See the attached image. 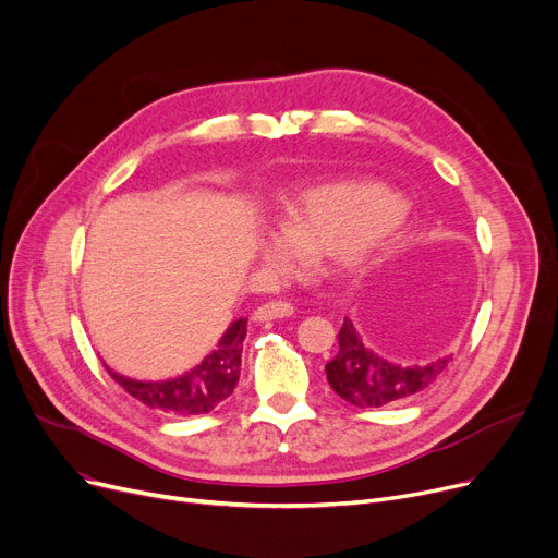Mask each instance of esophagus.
I'll return each instance as SVG.
<instances>
[{
    "mask_svg": "<svg viewBox=\"0 0 558 558\" xmlns=\"http://www.w3.org/2000/svg\"><path fill=\"white\" fill-rule=\"evenodd\" d=\"M292 313H294V306H292L290 302L272 300V302L260 304V306L254 311V319H256V322H266V319H283V317H290Z\"/></svg>",
    "mask_w": 558,
    "mask_h": 558,
    "instance_id": "1",
    "label": "esophagus"
}]
</instances>
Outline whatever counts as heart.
Returning <instances> with one entry per match:
<instances>
[{"mask_svg":"<svg viewBox=\"0 0 558 558\" xmlns=\"http://www.w3.org/2000/svg\"><path fill=\"white\" fill-rule=\"evenodd\" d=\"M408 222L399 195L369 180H336L298 191L279 214V232L260 241L264 260L277 272L300 266L304 254L326 252L344 275L365 272Z\"/></svg>","mask_w":558,"mask_h":558,"instance_id":"obj_1","label":"heart"}]
</instances>
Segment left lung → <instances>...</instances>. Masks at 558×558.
Wrapping results in <instances>:
<instances>
[{
    "label": "left lung",
    "instance_id": "8db88e82",
    "mask_svg": "<svg viewBox=\"0 0 558 558\" xmlns=\"http://www.w3.org/2000/svg\"><path fill=\"white\" fill-rule=\"evenodd\" d=\"M338 340L336 357L324 367L326 378L340 399L357 408H383L418 395L446 372L452 360V355H444L421 367L389 363L363 342L349 317H344Z\"/></svg>",
    "mask_w": 558,
    "mask_h": 558
}]
</instances>
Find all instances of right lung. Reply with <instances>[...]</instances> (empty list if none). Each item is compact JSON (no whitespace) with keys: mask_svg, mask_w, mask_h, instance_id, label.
I'll return each instance as SVG.
<instances>
[{"mask_svg":"<svg viewBox=\"0 0 558 558\" xmlns=\"http://www.w3.org/2000/svg\"><path fill=\"white\" fill-rule=\"evenodd\" d=\"M247 336V317H239L225 336L218 349L211 351L201 365L169 380H133L112 369L110 376L144 405L169 414H207L220 401L232 395L241 376V351Z\"/></svg>","mask_w":558,"mask_h":558,"instance_id":"obj_1","label":"right lung"}]
</instances>
